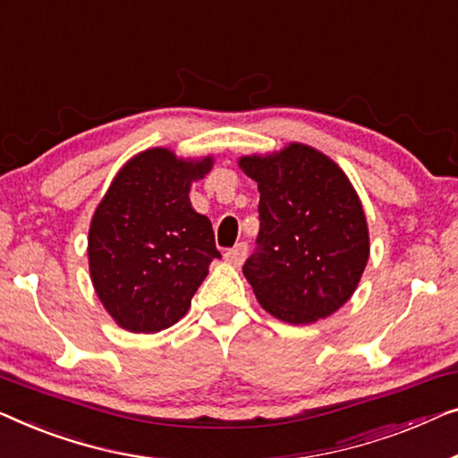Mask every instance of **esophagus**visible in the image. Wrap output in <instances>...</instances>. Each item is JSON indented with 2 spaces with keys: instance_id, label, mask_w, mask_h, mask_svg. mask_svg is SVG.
<instances>
[{
  "instance_id": "obj_1",
  "label": "esophagus",
  "mask_w": 458,
  "mask_h": 458,
  "mask_svg": "<svg viewBox=\"0 0 458 458\" xmlns=\"http://www.w3.org/2000/svg\"><path fill=\"white\" fill-rule=\"evenodd\" d=\"M244 257H247V244H244V242H238L234 249H230V250H226V253H224V259H226L230 266H234V267L242 266Z\"/></svg>"
}]
</instances>
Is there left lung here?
<instances>
[{"label":"left lung","instance_id":"1","mask_svg":"<svg viewBox=\"0 0 458 458\" xmlns=\"http://www.w3.org/2000/svg\"><path fill=\"white\" fill-rule=\"evenodd\" d=\"M259 189V250L242 274L276 319L305 326L355 294L369 259V228L355 186L305 143L238 157Z\"/></svg>","mask_w":458,"mask_h":458}]
</instances>
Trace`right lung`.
I'll return each instance as SVG.
<instances>
[{
    "mask_svg": "<svg viewBox=\"0 0 458 458\" xmlns=\"http://www.w3.org/2000/svg\"><path fill=\"white\" fill-rule=\"evenodd\" d=\"M214 156L182 157L151 147L120 167L89 226V274L101 305L122 330L156 334L180 321L220 257L191 186Z\"/></svg>",
    "mask_w": 458,
    "mask_h": 458,
    "instance_id": "right-lung-1",
    "label": "right lung"
}]
</instances>
